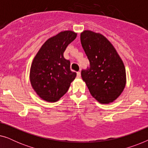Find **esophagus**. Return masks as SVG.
Returning a JSON list of instances; mask_svg holds the SVG:
<instances>
[{
    "instance_id": "esophagus-1",
    "label": "esophagus",
    "mask_w": 148,
    "mask_h": 148,
    "mask_svg": "<svg viewBox=\"0 0 148 148\" xmlns=\"http://www.w3.org/2000/svg\"><path fill=\"white\" fill-rule=\"evenodd\" d=\"M77 78H80L81 77V73L79 71L77 73Z\"/></svg>"
}]
</instances>
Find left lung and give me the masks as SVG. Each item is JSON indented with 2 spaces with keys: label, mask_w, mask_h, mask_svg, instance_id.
Masks as SVG:
<instances>
[{
  "label": "left lung",
  "mask_w": 148,
  "mask_h": 148,
  "mask_svg": "<svg viewBox=\"0 0 148 148\" xmlns=\"http://www.w3.org/2000/svg\"><path fill=\"white\" fill-rule=\"evenodd\" d=\"M80 39L90 61V66L82 70L83 80L99 102H112L120 96L126 84L122 60L112 44L102 34L86 30L81 34Z\"/></svg>",
  "instance_id": "left-lung-1"
}]
</instances>
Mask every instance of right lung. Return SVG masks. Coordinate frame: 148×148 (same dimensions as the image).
Instances as JSON below:
<instances>
[{"instance_id": "1", "label": "right lung", "mask_w": 148, "mask_h": 148, "mask_svg": "<svg viewBox=\"0 0 148 148\" xmlns=\"http://www.w3.org/2000/svg\"><path fill=\"white\" fill-rule=\"evenodd\" d=\"M71 31L60 32L44 43L36 54L30 69V82L40 98L56 102L67 92L77 75L70 69V61L63 53L76 38Z\"/></svg>"}]
</instances>
